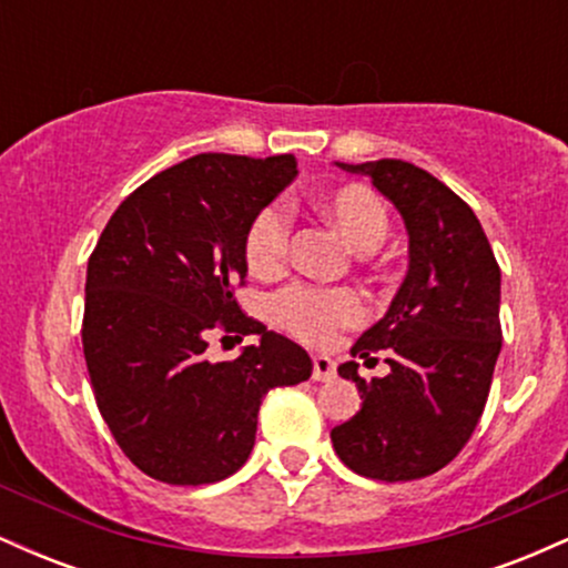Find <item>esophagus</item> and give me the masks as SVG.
Listing matches in <instances>:
<instances>
[{"label": "esophagus", "mask_w": 568, "mask_h": 568, "mask_svg": "<svg viewBox=\"0 0 568 568\" xmlns=\"http://www.w3.org/2000/svg\"><path fill=\"white\" fill-rule=\"evenodd\" d=\"M334 376H336V368H334V363H331V357H325V355L312 357V379L331 382Z\"/></svg>", "instance_id": "1"}]
</instances>
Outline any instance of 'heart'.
I'll return each mask as SVG.
<instances>
[{
    "label": "heart",
    "mask_w": 568,
    "mask_h": 568,
    "mask_svg": "<svg viewBox=\"0 0 568 568\" xmlns=\"http://www.w3.org/2000/svg\"><path fill=\"white\" fill-rule=\"evenodd\" d=\"M323 219L347 240L357 253H371L389 232L387 205L366 184H342L317 202ZM293 243V216L283 202H270L247 224L243 256L247 270L258 277H272L288 264ZM277 325L306 344H331L338 331L355 328L366 321V302L352 288H315L291 285L272 298Z\"/></svg>",
    "instance_id": "b5f03b06"
}]
</instances>
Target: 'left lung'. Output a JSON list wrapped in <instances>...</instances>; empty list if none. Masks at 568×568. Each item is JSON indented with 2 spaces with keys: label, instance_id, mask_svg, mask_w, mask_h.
<instances>
[{
  "label": "left lung",
  "instance_id": "obj_1",
  "mask_svg": "<svg viewBox=\"0 0 568 568\" xmlns=\"http://www.w3.org/2000/svg\"><path fill=\"white\" fill-rule=\"evenodd\" d=\"M338 168L368 175L408 230L410 266L387 315L352 357L384 352L389 371L363 379L361 410L331 429L338 459L363 478L397 484L443 470L478 427L501 349L499 264L473 207L443 181L403 160Z\"/></svg>",
  "mask_w": 568,
  "mask_h": 568
}]
</instances>
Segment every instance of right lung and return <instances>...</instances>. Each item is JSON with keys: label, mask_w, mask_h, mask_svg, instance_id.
<instances>
[{"label": "right lung", "mask_w": 568, "mask_h": 568, "mask_svg": "<svg viewBox=\"0 0 568 568\" xmlns=\"http://www.w3.org/2000/svg\"><path fill=\"white\" fill-rule=\"evenodd\" d=\"M296 175L293 154H197L130 192L88 258L82 349L95 406L149 478H230L256 443L264 395L306 382L310 355L245 315L243 237ZM258 335L237 362L206 361V338Z\"/></svg>", "instance_id": "right-lung-1"}]
</instances>
